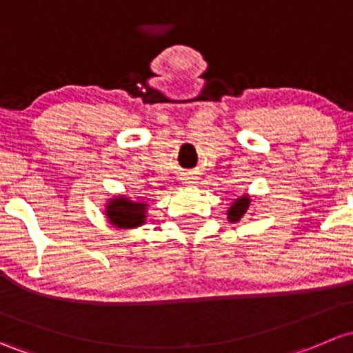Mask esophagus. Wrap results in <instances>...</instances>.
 <instances>
[{
    "label": "esophagus",
    "mask_w": 353,
    "mask_h": 353,
    "mask_svg": "<svg viewBox=\"0 0 353 353\" xmlns=\"http://www.w3.org/2000/svg\"><path fill=\"white\" fill-rule=\"evenodd\" d=\"M185 183H194V178L187 176V178H185Z\"/></svg>",
    "instance_id": "obj_1"
}]
</instances>
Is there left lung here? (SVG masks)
Returning <instances> with one entry per match:
<instances>
[{"mask_svg":"<svg viewBox=\"0 0 353 353\" xmlns=\"http://www.w3.org/2000/svg\"><path fill=\"white\" fill-rule=\"evenodd\" d=\"M250 207H252V197L248 194L241 195L238 199H232L231 205L228 207V221L230 223H238L243 216H246Z\"/></svg>","mask_w":353,"mask_h":353,"instance_id":"obj_1","label":"left lung"}]
</instances>
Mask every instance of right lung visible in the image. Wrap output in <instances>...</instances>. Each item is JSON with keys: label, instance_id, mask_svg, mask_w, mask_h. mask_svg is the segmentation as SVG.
<instances>
[{"label": "right lung", "instance_id": "add662e5", "mask_svg": "<svg viewBox=\"0 0 353 353\" xmlns=\"http://www.w3.org/2000/svg\"><path fill=\"white\" fill-rule=\"evenodd\" d=\"M148 207L150 205L144 201H130L125 195H114L107 199L103 214L112 228L129 231L146 224Z\"/></svg>", "mask_w": 353, "mask_h": 353}]
</instances>
